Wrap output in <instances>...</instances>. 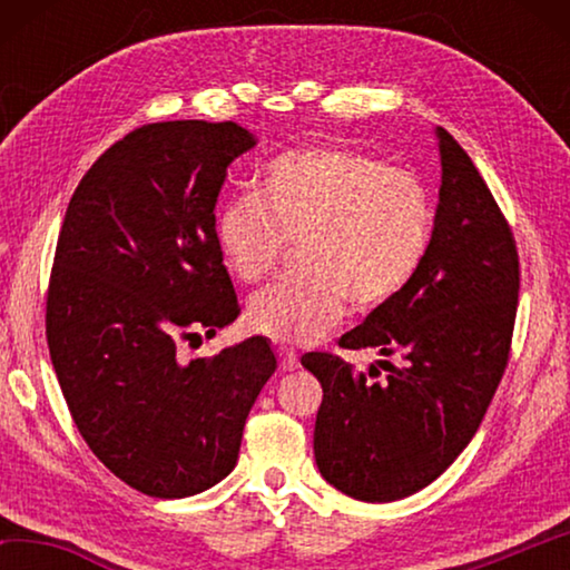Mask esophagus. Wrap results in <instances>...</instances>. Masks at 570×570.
<instances>
[{
  "label": "esophagus",
  "instance_id": "esophagus-1",
  "mask_svg": "<svg viewBox=\"0 0 570 570\" xmlns=\"http://www.w3.org/2000/svg\"><path fill=\"white\" fill-rule=\"evenodd\" d=\"M276 354H278V360H282V370L284 372H294L296 366H298V356H296L294 350H288V346L278 344L276 346Z\"/></svg>",
  "mask_w": 570,
  "mask_h": 570
}]
</instances>
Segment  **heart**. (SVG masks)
Instances as JSON below:
<instances>
[{
	"label": "heart",
	"instance_id": "obj_1",
	"mask_svg": "<svg viewBox=\"0 0 570 570\" xmlns=\"http://www.w3.org/2000/svg\"><path fill=\"white\" fill-rule=\"evenodd\" d=\"M435 200L420 176L340 146L276 156L256 193L218 210L220 256L238 282L272 274L298 240V272L248 302V320L274 340L308 344L342 320L346 304L397 298L424 266L435 238Z\"/></svg>",
	"mask_w": 570,
	"mask_h": 570
}]
</instances>
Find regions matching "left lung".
Segmentation results:
<instances>
[{
	"label": "left lung",
	"instance_id": "8db88e82",
	"mask_svg": "<svg viewBox=\"0 0 570 570\" xmlns=\"http://www.w3.org/2000/svg\"><path fill=\"white\" fill-rule=\"evenodd\" d=\"M438 146L442 186L428 262L397 298L340 340L342 350H377L397 364L382 362L387 374L372 382L336 354L302 356L324 390L316 465L336 490L366 503L417 493L455 462L493 402L513 342V230L445 128Z\"/></svg>",
	"mask_w": 570,
	"mask_h": 570
}]
</instances>
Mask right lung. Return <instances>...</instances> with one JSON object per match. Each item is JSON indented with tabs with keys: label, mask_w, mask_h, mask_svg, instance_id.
<instances>
[{
	"label": "right lung",
	"mask_w": 570,
	"mask_h": 570,
	"mask_svg": "<svg viewBox=\"0 0 570 570\" xmlns=\"http://www.w3.org/2000/svg\"><path fill=\"white\" fill-rule=\"evenodd\" d=\"M254 146L230 120L135 128L85 173L57 238L45 326L65 402L95 458L150 498L204 493L236 468L276 370L264 336L178 356V340L240 314L214 208Z\"/></svg>",
	"instance_id": "obj_1"
}]
</instances>
